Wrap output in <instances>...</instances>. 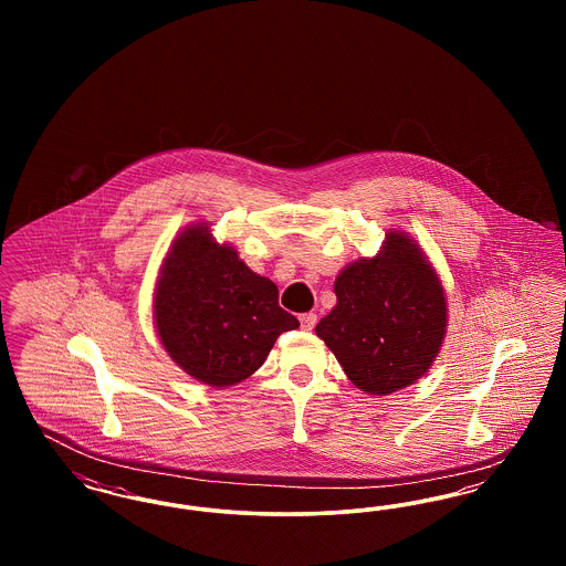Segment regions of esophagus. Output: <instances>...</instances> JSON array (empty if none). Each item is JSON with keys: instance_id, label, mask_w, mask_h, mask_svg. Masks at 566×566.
<instances>
[{"instance_id": "esophagus-1", "label": "esophagus", "mask_w": 566, "mask_h": 566, "mask_svg": "<svg viewBox=\"0 0 566 566\" xmlns=\"http://www.w3.org/2000/svg\"><path fill=\"white\" fill-rule=\"evenodd\" d=\"M316 321H318V316H316V314H312V312H310V314H301V316H298V323H301V328H303V331H312V328L316 326Z\"/></svg>"}]
</instances>
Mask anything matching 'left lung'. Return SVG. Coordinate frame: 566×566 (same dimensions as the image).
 <instances>
[{"label": "left lung", "mask_w": 566, "mask_h": 566, "mask_svg": "<svg viewBox=\"0 0 566 566\" xmlns=\"http://www.w3.org/2000/svg\"><path fill=\"white\" fill-rule=\"evenodd\" d=\"M337 305L316 326L352 384L390 395L427 374L441 348L448 310L431 263L403 233L386 235L376 259L335 280Z\"/></svg>", "instance_id": "8db88e82"}]
</instances>
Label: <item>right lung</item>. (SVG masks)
<instances>
[{
  "mask_svg": "<svg viewBox=\"0 0 566 566\" xmlns=\"http://www.w3.org/2000/svg\"><path fill=\"white\" fill-rule=\"evenodd\" d=\"M163 348L208 386H233L252 376L275 339L298 326L280 307L277 286L248 270L231 245L208 227H189L163 263L155 295Z\"/></svg>",
  "mask_w": 566,
  "mask_h": 566,
  "instance_id": "add662e5",
  "label": "right lung"
}]
</instances>
